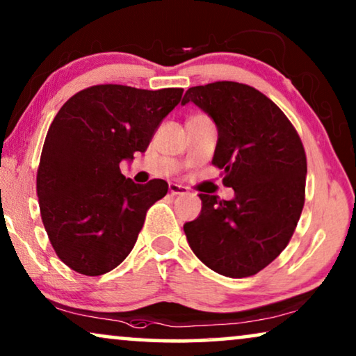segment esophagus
<instances>
[{
  "mask_svg": "<svg viewBox=\"0 0 356 356\" xmlns=\"http://www.w3.org/2000/svg\"><path fill=\"white\" fill-rule=\"evenodd\" d=\"M170 193L173 194V196H178V194H186L188 193V188L181 186V184H177V183H172L170 184Z\"/></svg>",
  "mask_w": 356,
  "mask_h": 356,
  "instance_id": "1",
  "label": "esophagus"
}]
</instances>
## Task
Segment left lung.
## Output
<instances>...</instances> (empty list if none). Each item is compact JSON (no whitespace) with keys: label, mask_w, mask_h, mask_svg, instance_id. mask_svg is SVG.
Here are the masks:
<instances>
[{"label":"left lung","mask_w":356,"mask_h":356,"mask_svg":"<svg viewBox=\"0 0 356 356\" xmlns=\"http://www.w3.org/2000/svg\"><path fill=\"white\" fill-rule=\"evenodd\" d=\"M196 104L216 121L212 165L232 201L199 194L201 216L184 223L194 254L217 274L243 279L285 250L305 206L306 154L284 111L254 87L218 81L189 87L181 104Z\"/></svg>","instance_id":"8db88e82"}]
</instances>
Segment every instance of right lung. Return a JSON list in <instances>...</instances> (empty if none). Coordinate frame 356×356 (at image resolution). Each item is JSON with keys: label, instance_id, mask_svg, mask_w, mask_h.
<instances>
[{"label": "right lung", "instance_id": "obj_1", "mask_svg": "<svg viewBox=\"0 0 356 356\" xmlns=\"http://www.w3.org/2000/svg\"><path fill=\"white\" fill-rule=\"evenodd\" d=\"M183 89L92 86L61 106L48 128L37 196L56 256L82 275H102L126 259L149 207L168 191L163 179L136 184L120 162L144 152Z\"/></svg>", "mask_w": 356, "mask_h": 356}]
</instances>
